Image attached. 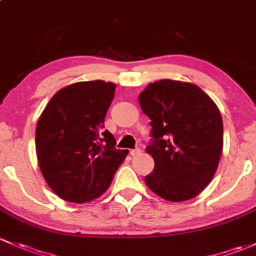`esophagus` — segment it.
Masks as SVG:
<instances>
[{"label": "esophagus", "instance_id": "esophagus-1", "mask_svg": "<svg viewBox=\"0 0 256 256\" xmlns=\"http://www.w3.org/2000/svg\"><path fill=\"white\" fill-rule=\"evenodd\" d=\"M141 152H142V150H140V148H135V150H130V154L132 156V157H136V156L141 154Z\"/></svg>", "mask_w": 256, "mask_h": 256}]
</instances>
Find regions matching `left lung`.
Segmentation results:
<instances>
[{"label":"left lung","mask_w":256,"mask_h":256,"mask_svg":"<svg viewBox=\"0 0 256 256\" xmlns=\"http://www.w3.org/2000/svg\"><path fill=\"white\" fill-rule=\"evenodd\" d=\"M138 103L150 120L146 150L154 169L144 178L166 201H186L210 184L223 148V122L214 102L196 84L160 80L140 93Z\"/></svg>","instance_id":"8db88e82"}]
</instances>
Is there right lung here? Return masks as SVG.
Returning a JSON list of instances; mask_svg holds the SVG:
<instances>
[{"label": "right lung", "mask_w": 256, "mask_h": 256, "mask_svg": "<svg viewBox=\"0 0 256 256\" xmlns=\"http://www.w3.org/2000/svg\"><path fill=\"white\" fill-rule=\"evenodd\" d=\"M115 87L90 80L58 90L38 120L36 150L45 182L64 201L83 204L106 192L128 150L115 148L104 119Z\"/></svg>", "instance_id": "right-lung-1"}]
</instances>
